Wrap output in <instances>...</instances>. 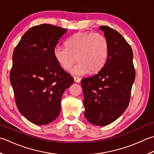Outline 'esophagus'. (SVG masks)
<instances>
[{
    "label": "esophagus",
    "instance_id": "esophagus-1",
    "mask_svg": "<svg viewBox=\"0 0 154 154\" xmlns=\"http://www.w3.org/2000/svg\"><path fill=\"white\" fill-rule=\"evenodd\" d=\"M73 79H74V81H75L76 83H79L80 81H81V79H80V78L77 77H74Z\"/></svg>",
    "mask_w": 154,
    "mask_h": 154
}]
</instances>
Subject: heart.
Segmentation results:
<instances>
[{"label":"heart","instance_id":"heart-1","mask_svg":"<svg viewBox=\"0 0 154 154\" xmlns=\"http://www.w3.org/2000/svg\"><path fill=\"white\" fill-rule=\"evenodd\" d=\"M65 45L66 47L57 45L54 48V57L65 70H69L77 58L79 63L71 70L76 75L98 73L105 66L109 55V43L100 33L78 32L67 39Z\"/></svg>","mask_w":154,"mask_h":154}]
</instances>
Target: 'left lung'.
Masks as SVG:
<instances>
[{"label":"left lung","instance_id":"left-lung-1","mask_svg":"<svg viewBox=\"0 0 154 154\" xmlns=\"http://www.w3.org/2000/svg\"><path fill=\"white\" fill-rule=\"evenodd\" d=\"M109 45L104 67L94 76L81 80L85 117L95 125L104 126L118 118L128 107L135 78L133 51L119 32L99 26Z\"/></svg>","mask_w":154,"mask_h":154}]
</instances>
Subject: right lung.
<instances>
[{"label":"right lung","mask_w":154,"mask_h":154,"mask_svg":"<svg viewBox=\"0 0 154 154\" xmlns=\"http://www.w3.org/2000/svg\"><path fill=\"white\" fill-rule=\"evenodd\" d=\"M67 30L49 24L29 29L15 47L10 81L19 112L32 123L46 125L61 111L63 92L73 78L54 57V48Z\"/></svg>","instance_id":"add662e5"}]
</instances>
